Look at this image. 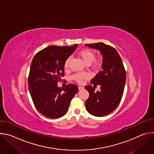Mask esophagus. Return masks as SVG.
<instances>
[{
	"label": "esophagus",
	"instance_id": "esophagus-1",
	"mask_svg": "<svg viewBox=\"0 0 154 154\" xmlns=\"http://www.w3.org/2000/svg\"><path fill=\"white\" fill-rule=\"evenodd\" d=\"M78 88H79V90H82L84 88L83 86H78Z\"/></svg>",
	"mask_w": 154,
	"mask_h": 154
}]
</instances>
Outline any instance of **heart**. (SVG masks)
Segmentation results:
<instances>
[{
    "label": "heart",
    "mask_w": 154,
    "mask_h": 154,
    "mask_svg": "<svg viewBox=\"0 0 154 154\" xmlns=\"http://www.w3.org/2000/svg\"><path fill=\"white\" fill-rule=\"evenodd\" d=\"M79 55L86 64H90L96 58L95 53L90 49L83 50L79 53ZM70 60H71V58H68L65 61L64 64V69L68 68ZM89 75L87 74L79 73L74 75L72 77V79L76 82H77L78 83H81L83 79H87Z\"/></svg>",
    "instance_id": "heart-1"
}]
</instances>
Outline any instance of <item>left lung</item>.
I'll use <instances>...</instances> for the list:
<instances>
[{
    "mask_svg": "<svg viewBox=\"0 0 154 154\" xmlns=\"http://www.w3.org/2000/svg\"><path fill=\"white\" fill-rule=\"evenodd\" d=\"M85 46L98 50L103 58L102 70L91 80V83L100 85V91L96 93L91 85L85 87L90 94L85 101L86 108L93 116H104L113 112L121 102L126 80L125 71L121 57L113 47L103 42Z\"/></svg>",
    "mask_w": 154,
    "mask_h": 154,
    "instance_id": "8db88e82",
    "label": "left lung"
}]
</instances>
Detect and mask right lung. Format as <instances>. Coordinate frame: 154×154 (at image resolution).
I'll return each mask as SVG.
<instances>
[{"label":"right lung","mask_w":154,"mask_h":154,"mask_svg":"<svg viewBox=\"0 0 154 154\" xmlns=\"http://www.w3.org/2000/svg\"><path fill=\"white\" fill-rule=\"evenodd\" d=\"M78 45L71 47L50 46L38 52L30 66L28 85L38 111L49 118H58L66 113L69 103L78 92L74 84L65 88L57 86L64 75V64Z\"/></svg>","instance_id":"obj_1"}]
</instances>
